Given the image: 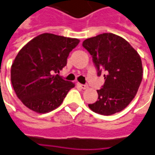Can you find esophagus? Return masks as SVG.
<instances>
[{"instance_id": "esophagus-1", "label": "esophagus", "mask_w": 155, "mask_h": 155, "mask_svg": "<svg viewBox=\"0 0 155 155\" xmlns=\"http://www.w3.org/2000/svg\"><path fill=\"white\" fill-rule=\"evenodd\" d=\"M78 86H80V87H81V89H86V87H87L86 85H83V84H81V83H78Z\"/></svg>"}]
</instances>
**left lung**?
I'll return each instance as SVG.
<instances>
[{"mask_svg": "<svg viewBox=\"0 0 155 155\" xmlns=\"http://www.w3.org/2000/svg\"><path fill=\"white\" fill-rule=\"evenodd\" d=\"M83 47L92 58L97 76L104 72L98 98L88 106L95 113L111 115L123 110L134 98L143 79L137 51L125 39L111 33L85 40Z\"/></svg>", "mask_w": 155, "mask_h": 155, "instance_id": "obj_1", "label": "left lung"}]
</instances>
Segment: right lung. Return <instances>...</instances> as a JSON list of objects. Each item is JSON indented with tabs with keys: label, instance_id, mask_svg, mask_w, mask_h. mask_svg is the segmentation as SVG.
Segmentation results:
<instances>
[{
	"label": "right lung",
	"instance_id": "add662e5",
	"mask_svg": "<svg viewBox=\"0 0 155 155\" xmlns=\"http://www.w3.org/2000/svg\"><path fill=\"white\" fill-rule=\"evenodd\" d=\"M78 39L45 33L23 47L11 69V81L18 97L27 108L47 113L63 103L74 85L58 74L66 66Z\"/></svg>",
	"mask_w": 155,
	"mask_h": 155
}]
</instances>
